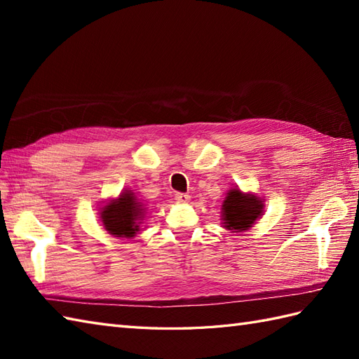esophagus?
<instances>
[{
	"label": "esophagus",
	"mask_w": 359,
	"mask_h": 359,
	"mask_svg": "<svg viewBox=\"0 0 359 359\" xmlns=\"http://www.w3.org/2000/svg\"><path fill=\"white\" fill-rule=\"evenodd\" d=\"M174 199L177 201L179 203H188V202H189V196L185 194V193H175Z\"/></svg>",
	"instance_id": "obj_1"
}]
</instances>
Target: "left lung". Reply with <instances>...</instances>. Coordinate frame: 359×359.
Returning a JSON list of instances; mask_svg holds the SVG:
<instances>
[{
    "mask_svg": "<svg viewBox=\"0 0 359 359\" xmlns=\"http://www.w3.org/2000/svg\"><path fill=\"white\" fill-rule=\"evenodd\" d=\"M262 199L250 193H242L239 188H231L222 203L224 226L231 233L247 231L262 216Z\"/></svg>",
    "mask_w": 359,
    "mask_h": 359,
    "instance_id": "1",
    "label": "left lung"
}]
</instances>
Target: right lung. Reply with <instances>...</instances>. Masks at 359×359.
Returning <instances> with one entry per match:
<instances>
[{"label": "right lung", "instance_id": "right-lung-1", "mask_svg": "<svg viewBox=\"0 0 359 359\" xmlns=\"http://www.w3.org/2000/svg\"><path fill=\"white\" fill-rule=\"evenodd\" d=\"M143 216V203L137 199L133 189L121 191L117 199L109 201L100 210V220L104 230L114 238H134L140 231Z\"/></svg>", "mask_w": 359, "mask_h": 359}]
</instances>
